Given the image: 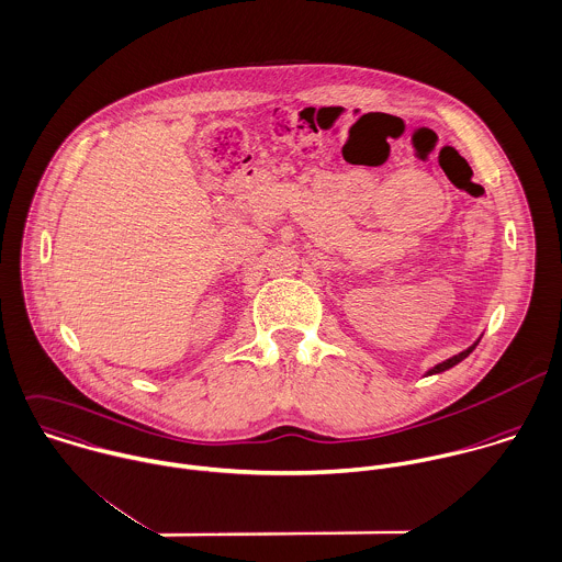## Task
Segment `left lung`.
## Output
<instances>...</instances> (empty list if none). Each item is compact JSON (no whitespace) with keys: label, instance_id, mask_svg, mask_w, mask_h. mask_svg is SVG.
Wrapping results in <instances>:
<instances>
[{"label":"left lung","instance_id":"1","mask_svg":"<svg viewBox=\"0 0 562 562\" xmlns=\"http://www.w3.org/2000/svg\"><path fill=\"white\" fill-rule=\"evenodd\" d=\"M477 342H480V340H477ZM477 342H475V345H473V347H469V349H467V351H462V353H458V356H453V358H449V360H445V362H442V364H436V367H434V369H431V371H429V373H427V374L442 373V371H449V369H451V367H456V364H460V362H462V360H464V358H469V353H471V351H473V349H475V347H477Z\"/></svg>","mask_w":562,"mask_h":562}]
</instances>
